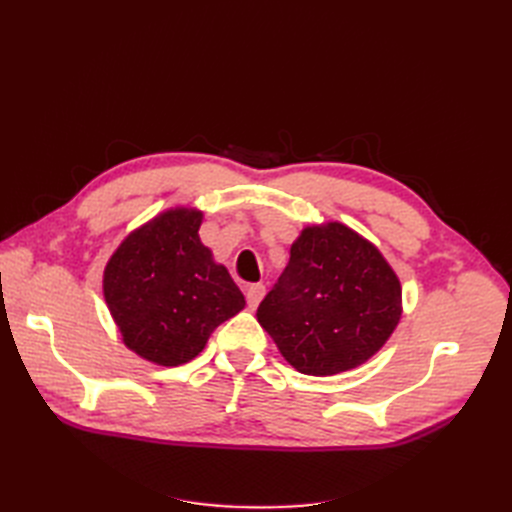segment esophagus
Instances as JSON below:
<instances>
[{"instance_id": "obj_1", "label": "esophagus", "mask_w": 512, "mask_h": 512, "mask_svg": "<svg viewBox=\"0 0 512 512\" xmlns=\"http://www.w3.org/2000/svg\"><path fill=\"white\" fill-rule=\"evenodd\" d=\"M245 297H247V305H250V309H256L258 303L262 301V297H265V284H252L250 288H247Z\"/></svg>"}]
</instances>
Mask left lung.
Listing matches in <instances>:
<instances>
[{
	"instance_id": "obj_1",
	"label": "left lung",
	"mask_w": 512,
	"mask_h": 512,
	"mask_svg": "<svg viewBox=\"0 0 512 512\" xmlns=\"http://www.w3.org/2000/svg\"><path fill=\"white\" fill-rule=\"evenodd\" d=\"M256 318L307 376L369 361L401 318V284L378 247L342 222L305 226Z\"/></svg>"
}]
</instances>
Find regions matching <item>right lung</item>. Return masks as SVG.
<instances>
[{
  "label": "right lung",
  "mask_w": 512,
  "mask_h": 512,
  "mask_svg": "<svg viewBox=\"0 0 512 512\" xmlns=\"http://www.w3.org/2000/svg\"><path fill=\"white\" fill-rule=\"evenodd\" d=\"M200 224L194 207L166 209L132 230L104 267L108 312L126 348L149 363L192 361L245 307L228 269L200 241Z\"/></svg>",
  "instance_id": "right-lung-1"
}]
</instances>
